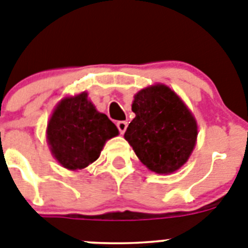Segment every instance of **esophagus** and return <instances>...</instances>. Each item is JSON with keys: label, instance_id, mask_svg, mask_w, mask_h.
Instances as JSON below:
<instances>
[{"label": "esophagus", "instance_id": "obj_1", "mask_svg": "<svg viewBox=\"0 0 248 248\" xmlns=\"http://www.w3.org/2000/svg\"><path fill=\"white\" fill-rule=\"evenodd\" d=\"M117 128H119L120 133H121V135H124V131H126V128H127V122L126 121H119L117 122Z\"/></svg>", "mask_w": 248, "mask_h": 248}]
</instances>
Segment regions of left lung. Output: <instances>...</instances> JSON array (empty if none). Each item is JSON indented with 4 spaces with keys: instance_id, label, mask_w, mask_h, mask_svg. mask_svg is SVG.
Wrapping results in <instances>:
<instances>
[{
    "instance_id": "8db88e82",
    "label": "left lung",
    "mask_w": 248,
    "mask_h": 248,
    "mask_svg": "<svg viewBox=\"0 0 248 248\" xmlns=\"http://www.w3.org/2000/svg\"><path fill=\"white\" fill-rule=\"evenodd\" d=\"M136 117L124 140L138 159L157 174H171L188 162L198 138V124L175 91L155 84L135 95Z\"/></svg>"
}]
</instances>
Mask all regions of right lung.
Wrapping results in <instances>:
<instances>
[{"label": "right lung", "mask_w": 248, "mask_h": 248, "mask_svg": "<svg viewBox=\"0 0 248 248\" xmlns=\"http://www.w3.org/2000/svg\"><path fill=\"white\" fill-rule=\"evenodd\" d=\"M116 136L117 127L96 110L85 91L60 100L46 126L53 157L69 170H80L95 162L105 143Z\"/></svg>", "instance_id": "add662e5"}]
</instances>
